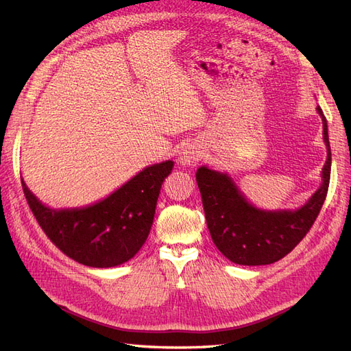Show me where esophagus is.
Wrapping results in <instances>:
<instances>
[{
    "label": "esophagus",
    "mask_w": 351,
    "mask_h": 351,
    "mask_svg": "<svg viewBox=\"0 0 351 351\" xmlns=\"http://www.w3.org/2000/svg\"><path fill=\"white\" fill-rule=\"evenodd\" d=\"M200 156H202V151L196 145H187L184 149H182V152H180L178 161L183 167H193L196 165Z\"/></svg>",
    "instance_id": "1"
}]
</instances>
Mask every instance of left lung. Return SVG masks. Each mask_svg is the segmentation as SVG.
Wrapping results in <instances>:
<instances>
[{"label":"left lung","instance_id":"1","mask_svg":"<svg viewBox=\"0 0 351 351\" xmlns=\"http://www.w3.org/2000/svg\"><path fill=\"white\" fill-rule=\"evenodd\" d=\"M326 161L322 168V183L304 205L295 209H262L244 195L228 173L206 165L196 171L206 224L218 250L237 265H269L289 254L311 230L324 205L329 176H331V147L328 124L321 110Z\"/></svg>","mask_w":351,"mask_h":351}]
</instances>
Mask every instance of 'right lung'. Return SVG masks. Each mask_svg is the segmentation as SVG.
<instances>
[{
    "label": "right lung",
    "instance_id": "add662e5",
    "mask_svg": "<svg viewBox=\"0 0 351 351\" xmlns=\"http://www.w3.org/2000/svg\"><path fill=\"white\" fill-rule=\"evenodd\" d=\"M174 162L143 168L112 193L77 208L47 206L26 186L23 192L49 240L69 258L92 268H112L142 249L154 222L156 200Z\"/></svg>",
    "mask_w": 351,
    "mask_h": 351
}]
</instances>
